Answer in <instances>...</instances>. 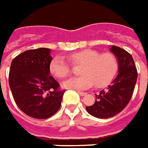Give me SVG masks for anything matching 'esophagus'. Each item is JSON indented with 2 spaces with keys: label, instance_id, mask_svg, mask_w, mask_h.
Masks as SVG:
<instances>
[{
  "label": "esophagus",
  "instance_id": "esophagus-1",
  "mask_svg": "<svg viewBox=\"0 0 148 148\" xmlns=\"http://www.w3.org/2000/svg\"><path fill=\"white\" fill-rule=\"evenodd\" d=\"M78 93H79V95H80L81 96H85V95H86V92H82V91H78Z\"/></svg>",
  "mask_w": 148,
  "mask_h": 148
}]
</instances>
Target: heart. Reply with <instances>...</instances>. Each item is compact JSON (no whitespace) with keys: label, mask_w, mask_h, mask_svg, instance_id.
Segmentation results:
<instances>
[{"label":"heart","mask_w":148,"mask_h":148,"mask_svg":"<svg viewBox=\"0 0 148 148\" xmlns=\"http://www.w3.org/2000/svg\"><path fill=\"white\" fill-rule=\"evenodd\" d=\"M67 58L73 66H82L81 77L71 78L62 86L65 88L85 90L95 86L102 88L108 86L116 77L119 60L112 53H100L93 49H84L69 54ZM50 72L57 78H65L71 72V67L62 57H55L49 64Z\"/></svg>","instance_id":"heart-1"}]
</instances>
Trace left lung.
<instances>
[{"label":"left lung","instance_id":"obj_1","mask_svg":"<svg viewBox=\"0 0 148 148\" xmlns=\"http://www.w3.org/2000/svg\"><path fill=\"white\" fill-rule=\"evenodd\" d=\"M110 51L119 60V73L106 90L95 95L94 105L86 107L90 115L99 119L114 117L127 106L138 78L137 68L130 53L117 46H112Z\"/></svg>","mask_w":148,"mask_h":148}]
</instances>
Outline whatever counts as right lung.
Here are the masks:
<instances>
[{"label": "right lung", "instance_id": "right-lung-1", "mask_svg": "<svg viewBox=\"0 0 148 148\" xmlns=\"http://www.w3.org/2000/svg\"><path fill=\"white\" fill-rule=\"evenodd\" d=\"M49 49L27 50L15 57L9 73V85L17 106L28 116L44 119L61 107L65 90L49 75L53 58Z\"/></svg>", "mask_w": 148, "mask_h": 148}]
</instances>
